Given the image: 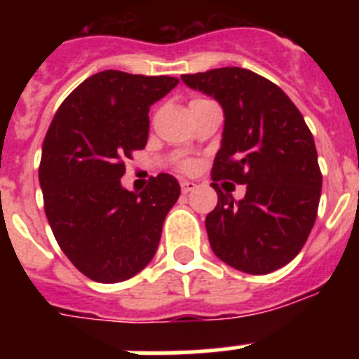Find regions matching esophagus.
<instances>
[{"label":"esophagus","instance_id":"34e87169","mask_svg":"<svg viewBox=\"0 0 359 359\" xmlns=\"http://www.w3.org/2000/svg\"><path fill=\"white\" fill-rule=\"evenodd\" d=\"M180 185H182V192L183 194H189V192H192V190L196 189V183L194 182H182L180 183Z\"/></svg>","mask_w":359,"mask_h":359}]
</instances>
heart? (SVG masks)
I'll return each instance as SVG.
<instances>
[{"label":"heart","instance_id":"b5f03b06","mask_svg":"<svg viewBox=\"0 0 359 359\" xmlns=\"http://www.w3.org/2000/svg\"><path fill=\"white\" fill-rule=\"evenodd\" d=\"M192 169H194V163H192L190 160L177 161V170H182V172H190Z\"/></svg>","mask_w":359,"mask_h":359}]
</instances>
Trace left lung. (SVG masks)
Listing matches in <instances>:
<instances>
[{"label":"left lung","mask_w":359,"mask_h":359,"mask_svg":"<svg viewBox=\"0 0 359 359\" xmlns=\"http://www.w3.org/2000/svg\"><path fill=\"white\" fill-rule=\"evenodd\" d=\"M182 79L224 111L212 165L217 205L205 221L212 250L244 273H271L304 248L318 214L322 172L313 135L291 98L250 69L230 66ZM221 179L246 184L245 199L224 195Z\"/></svg>","instance_id":"8db88e82"}]
</instances>
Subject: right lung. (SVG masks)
Listing matches in <instances>:
<instances>
[{"label":"right lung","mask_w":359,"mask_h":359,"mask_svg":"<svg viewBox=\"0 0 359 359\" xmlns=\"http://www.w3.org/2000/svg\"><path fill=\"white\" fill-rule=\"evenodd\" d=\"M177 82L118 69L95 73L65 98L44 136V214L65 255L91 280H128L156 253L180 185L158 174L135 194L120 177L123 161L147 144L151 104Z\"/></svg>","instance_id":"add662e5"}]
</instances>
